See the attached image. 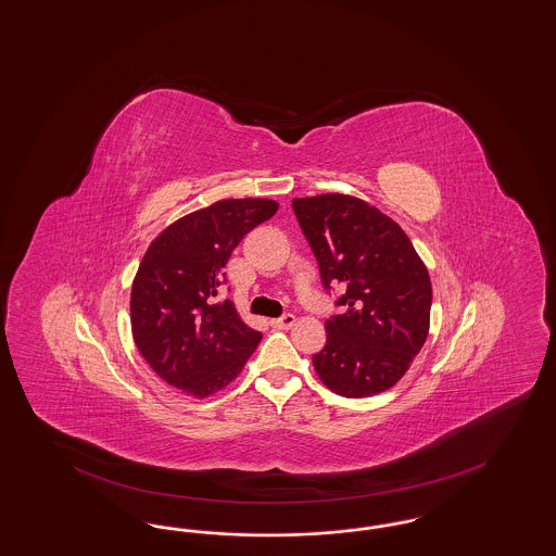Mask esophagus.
Returning a JSON list of instances; mask_svg holds the SVG:
<instances>
[{
  "instance_id": "1",
  "label": "esophagus",
  "mask_w": 556,
  "mask_h": 556,
  "mask_svg": "<svg viewBox=\"0 0 556 556\" xmlns=\"http://www.w3.org/2000/svg\"><path fill=\"white\" fill-rule=\"evenodd\" d=\"M293 325H295V316L293 314H283L281 318H273L270 320L273 328H281V330H288Z\"/></svg>"
}]
</instances>
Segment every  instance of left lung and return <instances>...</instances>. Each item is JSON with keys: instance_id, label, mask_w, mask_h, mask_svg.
Segmentation results:
<instances>
[{"instance_id": "8db88e82", "label": "left lung", "mask_w": 556, "mask_h": 556, "mask_svg": "<svg viewBox=\"0 0 556 556\" xmlns=\"http://www.w3.org/2000/svg\"><path fill=\"white\" fill-rule=\"evenodd\" d=\"M291 205L325 288H345L337 302L345 312L326 320L314 369L339 396L380 394L408 371L429 334L427 267L403 228L357 197L328 192Z\"/></svg>"}]
</instances>
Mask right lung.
<instances>
[{"label":"right lung","mask_w":556,"mask_h":556,"mask_svg":"<svg viewBox=\"0 0 556 556\" xmlns=\"http://www.w3.org/2000/svg\"><path fill=\"white\" fill-rule=\"evenodd\" d=\"M279 210L270 199H224L176 219L146 250L131 288L141 357L174 388L207 399L238 378L261 343L230 300L215 302L231 250Z\"/></svg>","instance_id":"right-lung-1"}]
</instances>
